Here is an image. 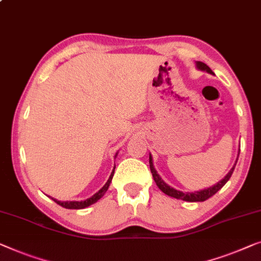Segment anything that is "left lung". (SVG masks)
I'll return each mask as SVG.
<instances>
[{
  "instance_id": "1",
  "label": "left lung",
  "mask_w": 261,
  "mask_h": 261,
  "mask_svg": "<svg viewBox=\"0 0 261 261\" xmlns=\"http://www.w3.org/2000/svg\"><path fill=\"white\" fill-rule=\"evenodd\" d=\"M196 67H198L199 69L206 70V71H208V73L213 74L212 69H211V68L207 66L206 63L199 61V62H196ZM236 164H237V162H236ZM234 166H236V165H234ZM234 166L232 167L231 171L228 172V174L226 175L221 181H219L217 185H214V186L207 188V190H203V191L194 192V193H184V192L176 191V190H174V188H172L171 186H168V185L166 182H164V180H162L161 177L159 176V174L155 171V168H154L153 161H152V155H149V168H150V172H152V175L154 177V181H155L156 185H158V187L160 188V190L164 192L165 194H167L169 196H173V198L180 199V200H185V201H190V202L205 201V200L211 198V196H213L229 180V177H231L232 173L234 171Z\"/></svg>"
}]
</instances>
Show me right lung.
Returning <instances> with one entry per match:
<instances>
[{
  "label": "right lung",
  "mask_w": 261,
  "mask_h": 261,
  "mask_svg": "<svg viewBox=\"0 0 261 261\" xmlns=\"http://www.w3.org/2000/svg\"><path fill=\"white\" fill-rule=\"evenodd\" d=\"M114 171H115V167L114 169H113V172L111 173V176H109V179L107 182H106L105 186L101 188V190L97 192V193L94 194L92 198L87 199L85 200V201H58L56 199H53L54 201L58 203V205L65 207V208H68V210H82V208H86V207H88L90 205H93V203H95L97 200H100L101 198H102L103 194L107 192L109 185H111L112 182V179H113V175H114Z\"/></svg>",
  "instance_id": "obj_1"
}]
</instances>
